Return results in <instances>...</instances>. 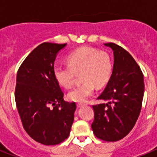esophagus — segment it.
<instances>
[{"mask_svg":"<svg viewBox=\"0 0 157 157\" xmlns=\"http://www.w3.org/2000/svg\"><path fill=\"white\" fill-rule=\"evenodd\" d=\"M84 104H82V103H78L77 104V107L78 108H81V107H82V106H84Z\"/></svg>","mask_w":157,"mask_h":157,"instance_id":"34e87169","label":"esophagus"}]
</instances>
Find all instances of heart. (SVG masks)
Listing matches in <instances>:
<instances>
[{
	"label": "heart",
	"instance_id": "1",
	"mask_svg": "<svg viewBox=\"0 0 157 157\" xmlns=\"http://www.w3.org/2000/svg\"><path fill=\"white\" fill-rule=\"evenodd\" d=\"M67 65H58L53 69L54 77L65 89L72 86L76 74H80L82 84L67 94L69 100L84 102L92 95L96 87L101 88L109 82L112 72L110 55L92 47H81L67 56Z\"/></svg>",
	"mask_w": 157,
	"mask_h": 157
}]
</instances>
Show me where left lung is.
Returning <instances> with one entry per match:
<instances>
[{
  "instance_id": "obj_1",
  "label": "left lung",
  "mask_w": 157,
  "mask_h": 157,
  "mask_svg": "<svg viewBox=\"0 0 157 157\" xmlns=\"http://www.w3.org/2000/svg\"><path fill=\"white\" fill-rule=\"evenodd\" d=\"M113 50V70L105 90L98 99L106 104L93 105L94 135L106 141L121 140L135 125L143 100L144 77L132 56L115 43H105Z\"/></svg>"
}]
</instances>
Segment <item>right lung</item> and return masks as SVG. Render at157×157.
<instances>
[{"label":"right lung","mask_w":157,"mask_h":157,"mask_svg":"<svg viewBox=\"0 0 157 157\" xmlns=\"http://www.w3.org/2000/svg\"><path fill=\"white\" fill-rule=\"evenodd\" d=\"M66 45H39L24 59L16 76L15 98L23 128L43 145L61 143L68 138L74 121L75 103L63 101L53 74L56 54Z\"/></svg>","instance_id":"add662e5"}]
</instances>
